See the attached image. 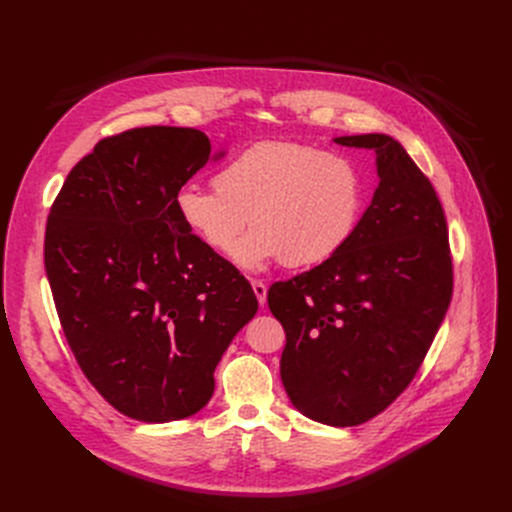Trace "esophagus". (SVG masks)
Wrapping results in <instances>:
<instances>
[{
  "label": "esophagus",
  "mask_w": 512,
  "mask_h": 512,
  "mask_svg": "<svg viewBox=\"0 0 512 512\" xmlns=\"http://www.w3.org/2000/svg\"><path fill=\"white\" fill-rule=\"evenodd\" d=\"M252 289H254V294L258 298L260 306H264L266 304V285L262 281H258V279H252Z\"/></svg>",
  "instance_id": "esophagus-1"
}]
</instances>
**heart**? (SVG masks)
<instances>
[{
  "label": "heart",
  "mask_w": 512,
  "mask_h": 512,
  "mask_svg": "<svg viewBox=\"0 0 512 512\" xmlns=\"http://www.w3.org/2000/svg\"><path fill=\"white\" fill-rule=\"evenodd\" d=\"M185 227L218 254L242 229L255 231L233 251L241 269L281 260L302 269L329 260L356 233L364 210L358 164L302 141H260L227 160L214 187L185 185L175 198Z\"/></svg>",
  "instance_id": "obj_1"
}]
</instances>
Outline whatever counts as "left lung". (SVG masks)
I'll use <instances>...</instances> for the list:
<instances>
[{
	"instance_id": "8db88e82",
	"label": "left lung",
	"mask_w": 512,
	"mask_h": 512,
	"mask_svg": "<svg viewBox=\"0 0 512 512\" xmlns=\"http://www.w3.org/2000/svg\"><path fill=\"white\" fill-rule=\"evenodd\" d=\"M377 154L379 187L335 256L269 289L283 325L281 381L302 415L367 423L415 379L452 300V256L440 198L389 135L335 137Z\"/></svg>"
}]
</instances>
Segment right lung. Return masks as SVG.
Instances as JSON below:
<instances>
[{
    "label": "right lung",
    "mask_w": 512,
    "mask_h": 512,
    "mask_svg": "<svg viewBox=\"0 0 512 512\" xmlns=\"http://www.w3.org/2000/svg\"><path fill=\"white\" fill-rule=\"evenodd\" d=\"M210 154L189 127L104 137L47 216L43 260L66 342L97 392L137 421L204 408L218 360L258 310L248 279L175 208Z\"/></svg>",
    "instance_id": "add662e5"
}]
</instances>
